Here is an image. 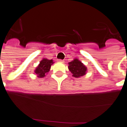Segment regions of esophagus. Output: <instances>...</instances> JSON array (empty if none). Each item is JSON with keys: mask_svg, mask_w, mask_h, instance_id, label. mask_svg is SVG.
I'll use <instances>...</instances> for the list:
<instances>
[{"mask_svg": "<svg viewBox=\"0 0 127 127\" xmlns=\"http://www.w3.org/2000/svg\"><path fill=\"white\" fill-rule=\"evenodd\" d=\"M58 62H62V63L64 62V61L62 60H58Z\"/></svg>", "mask_w": 127, "mask_h": 127, "instance_id": "obj_1", "label": "esophagus"}]
</instances>
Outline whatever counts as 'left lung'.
<instances>
[{
    "mask_svg": "<svg viewBox=\"0 0 127 127\" xmlns=\"http://www.w3.org/2000/svg\"><path fill=\"white\" fill-rule=\"evenodd\" d=\"M68 64L69 70L74 77L79 78L87 74V67L78 58H75Z\"/></svg>",
    "mask_w": 127,
    "mask_h": 127,
    "instance_id": "obj_1",
    "label": "left lung"
}]
</instances>
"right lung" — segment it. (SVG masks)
Returning a JSON list of instances; mask_svg holds the SVG:
<instances>
[{"mask_svg":"<svg viewBox=\"0 0 127 127\" xmlns=\"http://www.w3.org/2000/svg\"><path fill=\"white\" fill-rule=\"evenodd\" d=\"M54 62L53 60H48L46 58H43L40 61L38 66L36 67V69L34 71L35 75H36L37 77L43 78L48 74L50 71L51 65Z\"/></svg>","mask_w":127,"mask_h":127,"instance_id":"1","label":"right lung"}]
</instances>
